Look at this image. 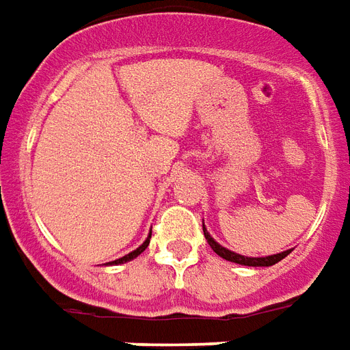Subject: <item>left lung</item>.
<instances>
[{
  "mask_svg": "<svg viewBox=\"0 0 350 350\" xmlns=\"http://www.w3.org/2000/svg\"><path fill=\"white\" fill-rule=\"evenodd\" d=\"M203 235H205V239H207V243L211 245V249L215 250L219 256H222L224 260H228V262H234V264H239V266H250V267H269L273 266V264H277V262H281L282 258H286L290 254V250H282V252H279V254H271V256H243V254H237V252H234V250H228L226 247H222L220 243H217L213 237H211V234L207 232V228H205V224H203Z\"/></svg>",
  "mask_w": 350,
  "mask_h": 350,
  "instance_id": "1",
  "label": "left lung"
}]
</instances>
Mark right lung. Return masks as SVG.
Returning <instances> with one entry per match:
<instances>
[{
    "label": "right lung",
    "instance_id": "right-lung-1",
    "mask_svg": "<svg viewBox=\"0 0 350 350\" xmlns=\"http://www.w3.org/2000/svg\"><path fill=\"white\" fill-rule=\"evenodd\" d=\"M148 243H150V234H148L147 239L143 241V245H139V247H137V249H135V250H131V252H128V254H126V256H122V258H118V260H113V262H109V266H118V264H126V262H130V260L137 258V256H139L141 252H143V250L147 249Z\"/></svg>",
    "mask_w": 350,
    "mask_h": 350
}]
</instances>
